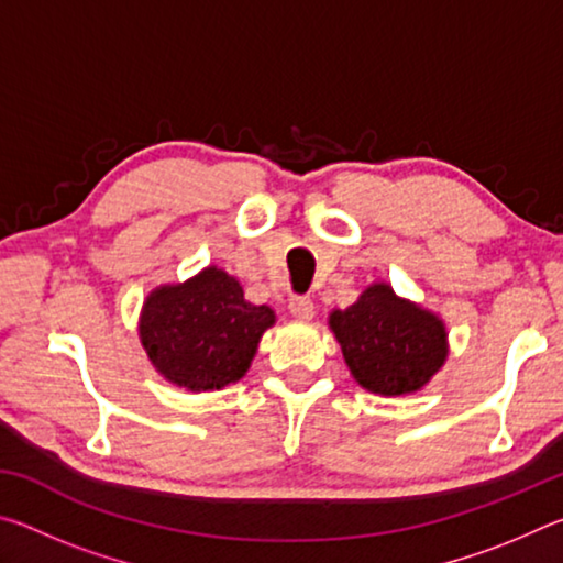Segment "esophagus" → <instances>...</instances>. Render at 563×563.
<instances>
[{
  "label": "esophagus",
  "mask_w": 563,
  "mask_h": 563,
  "mask_svg": "<svg viewBox=\"0 0 563 563\" xmlns=\"http://www.w3.org/2000/svg\"><path fill=\"white\" fill-rule=\"evenodd\" d=\"M290 312H292V318H298V320H312L316 318V302H312L310 298H292Z\"/></svg>",
  "instance_id": "obj_1"
}]
</instances>
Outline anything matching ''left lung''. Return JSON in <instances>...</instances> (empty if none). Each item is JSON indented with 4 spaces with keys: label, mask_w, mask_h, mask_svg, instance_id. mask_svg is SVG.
<instances>
[{
    "label": "left lung",
    "mask_w": 563,
    "mask_h": 563,
    "mask_svg": "<svg viewBox=\"0 0 563 563\" xmlns=\"http://www.w3.org/2000/svg\"><path fill=\"white\" fill-rule=\"evenodd\" d=\"M328 325L355 383L379 397L419 393L450 355L444 320L389 283L367 285L350 308L330 312Z\"/></svg>",
    "instance_id": "obj_1"
}]
</instances>
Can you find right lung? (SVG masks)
I'll list each match as a JSON object with an SVG mask.
<instances>
[{
    "label": "right lung",
    "mask_w": 563,
    "mask_h": 563,
    "mask_svg": "<svg viewBox=\"0 0 563 563\" xmlns=\"http://www.w3.org/2000/svg\"><path fill=\"white\" fill-rule=\"evenodd\" d=\"M273 325V308L247 302L233 275L208 265L194 278L146 295L139 338L166 383L213 393L245 377L263 332Z\"/></svg>",
    "instance_id": "1"
}]
</instances>
